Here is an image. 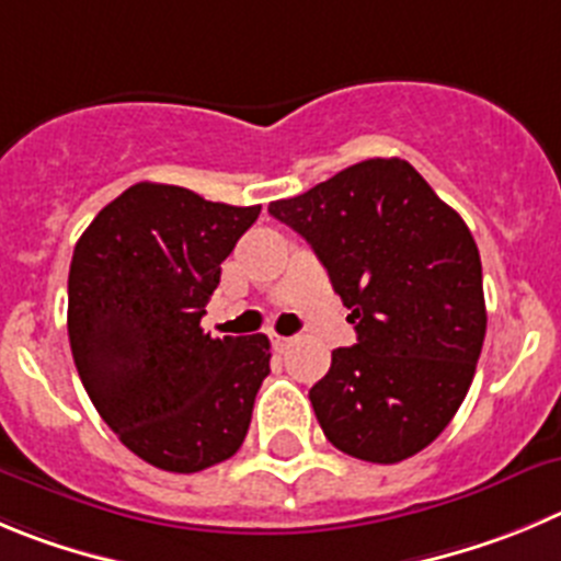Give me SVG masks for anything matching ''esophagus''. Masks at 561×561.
Masks as SVG:
<instances>
[{
  "label": "esophagus",
  "mask_w": 561,
  "mask_h": 561,
  "mask_svg": "<svg viewBox=\"0 0 561 561\" xmlns=\"http://www.w3.org/2000/svg\"><path fill=\"white\" fill-rule=\"evenodd\" d=\"M271 345H274V352H285L287 345H290V337H282V334H271Z\"/></svg>",
  "instance_id": "1"
}]
</instances>
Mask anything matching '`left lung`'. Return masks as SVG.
Listing matches in <instances>:
<instances>
[{
    "label": "left lung",
    "instance_id": "8db88e82",
    "mask_svg": "<svg viewBox=\"0 0 561 561\" xmlns=\"http://www.w3.org/2000/svg\"><path fill=\"white\" fill-rule=\"evenodd\" d=\"M268 213L312 245L357 329L310 390L327 439L365 462L415 457L457 415L484 343L470 229L399 157L348 165Z\"/></svg>",
    "mask_w": 561,
    "mask_h": 561
}]
</instances>
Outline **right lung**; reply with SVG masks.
Listing matches in <instances>:
<instances>
[{
	"label": "right lung",
	"instance_id": "obj_1",
	"mask_svg": "<svg viewBox=\"0 0 561 561\" xmlns=\"http://www.w3.org/2000/svg\"><path fill=\"white\" fill-rule=\"evenodd\" d=\"M260 216L176 185L138 182L77 240L68 340L102 421L144 462L198 473L243 446L271 374L265 334L209 337L221 263Z\"/></svg>",
	"mask_w": 561,
	"mask_h": 561
}]
</instances>
